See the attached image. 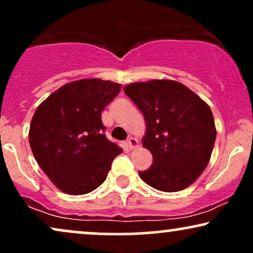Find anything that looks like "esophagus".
Segmentation results:
<instances>
[{
    "label": "esophagus",
    "mask_w": 253,
    "mask_h": 253,
    "mask_svg": "<svg viewBox=\"0 0 253 253\" xmlns=\"http://www.w3.org/2000/svg\"><path fill=\"white\" fill-rule=\"evenodd\" d=\"M127 146H128V148H129L130 150H132V149H135L136 147L139 146V145H137V140L135 139V137H132V136H130L129 139L127 140Z\"/></svg>",
    "instance_id": "esophagus-1"
}]
</instances>
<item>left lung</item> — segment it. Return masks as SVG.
Masks as SVG:
<instances>
[{
	"label": "left lung",
	"instance_id": "1",
	"mask_svg": "<svg viewBox=\"0 0 253 253\" xmlns=\"http://www.w3.org/2000/svg\"><path fill=\"white\" fill-rule=\"evenodd\" d=\"M124 92L146 121L142 145L153 165L139 171L155 189L174 193L189 187L209 164L216 140L212 112L191 89L175 81L133 83Z\"/></svg>",
	"mask_w": 253,
	"mask_h": 253
}]
</instances>
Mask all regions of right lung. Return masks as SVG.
<instances>
[{
    "mask_svg": "<svg viewBox=\"0 0 253 253\" xmlns=\"http://www.w3.org/2000/svg\"><path fill=\"white\" fill-rule=\"evenodd\" d=\"M121 85L82 79L49 95L37 107L29 130L31 150L51 182L70 195H84L106 180L112 161L123 153L105 136L101 112Z\"/></svg>",
    "mask_w": 253,
    "mask_h": 253,
    "instance_id": "add662e5",
    "label": "right lung"
}]
</instances>
